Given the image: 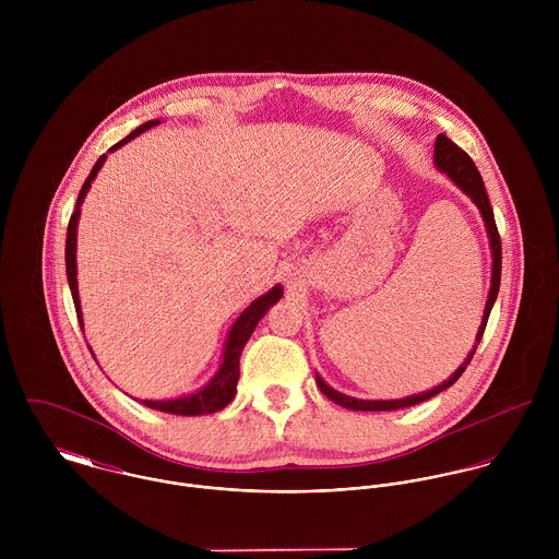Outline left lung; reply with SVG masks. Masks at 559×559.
<instances>
[{"label":"left lung","mask_w":559,"mask_h":559,"mask_svg":"<svg viewBox=\"0 0 559 559\" xmlns=\"http://www.w3.org/2000/svg\"><path fill=\"white\" fill-rule=\"evenodd\" d=\"M435 167L445 174L465 195H469V200L478 206L479 215H481V222H484V228H486V235H488V245H490V255H492V273H490V290H488V299H486V306H484V314H481V322H479L478 333H476V344L474 348L469 350L467 359L459 366V370L448 379L443 381L441 385L428 390V392H421V394H413V396H406V399L400 400H361L353 399V396H346L337 390H333L331 385L324 383V379L317 374V383H319L320 392L329 400H333L335 404L344 406V408H350V411H396V408H404V406H413V404H419L424 400H430L437 394H441L443 390L452 388L459 377L465 372V368L469 366L476 348H478L479 340H481V333H484V326H486V320L490 317V310L495 306V299H497V293H499V282H501V240H499V233H497V226H495V215H492V209H490V202H488V195H486V189H484V182H481V176H479L478 167L476 163L472 160V157L461 151L448 135L439 133L437 140H435Z\"/></svg>","instance_id":"1"}]
</instances>
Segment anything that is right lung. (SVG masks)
I'll list each match as a JSON object with an SVG mask.
<instances>
[{
	"label": "right lung",
	"mask_w": 559,
	"mask_h": 559,
	"mask_svg": "<svg viewBox=\"0 0 559 559\" xmlns=\"http://www.w3.org/2000/svg\"><path fill=\"white\" fill-rule=\"evenodd\" d=\"M160 124V120H148L144 124H140L133 133H129L124 140H120L118 144H114L109 148V153L122 148L124 144H129L131 140H135L138 135H142L144 131L153 129ZM107 159V155L98 157L94 163L90 176L85 178L83 187H81L80 198H78V206L75 213L71 215L69 222V233H67V277H69V286H71V295L75 301V310H78V319H80L81 331H83V314H81L80 288H78V226H80L81 204L92 187V180L96 178L98 169L103 167V163ZM284 295V288L280 284H275L269 293H264L262 297H258L255 301H251L242 312L239 319L235 320V324L228 331V340L224 344V353H222V364L217 368V372L211 377V381L206 385H202L200 390L178 396V399L167 400H142L146 406L157 408L163 413H174V415H209L215 411H222L224 406H228L235 394H237V383H239V364L240 353L247 344V340L251 337L255 324L260 319L269 312V308L273 304H277Z\"/></svg>",
	"instance_id": "1"
}]
</instances>
